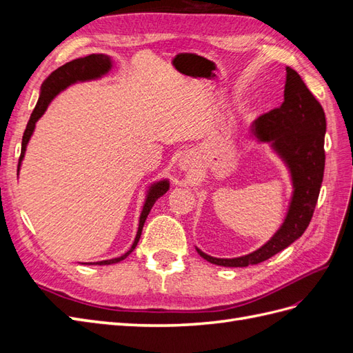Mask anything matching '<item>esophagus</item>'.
I'll use <instances>...</instances> for the list:
<instances>
[{"label": "esophagus", "instance_id": "obj_1", "mask_svg": "<svg viewBox=\"0 0 353 353\" xmlns=\"http://www.w3.org/2000/svg\"><path fill=\"white\" fill-rule=\"evenodd\" d=\"M193 166H194V163H193V159H191V157H185L179 162V168L183 170H191V169H193Z\"/></svg>", "mask_w": 353, "mask_h": 353}]
</instances>
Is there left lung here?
<instances>
[{"label": "left lung", "mask_w": 353, "mask_h": 353, "mask_svg": "<svg viewBox=\"0 0 353 353\" xmlns=\"http://www.w3.org/2000/svg\"><path fill=\"white\" fill-rule=\"evenodd\" d=\"M285 72L283 104L259 116L252 123V134L259 143H268L288 168L293 194L287 215L271 240L240 258H213L196 248L201 258L210 263L231 268L261 263L296 241L312 219L325 166V113L301 74L292 68Z\"/></svg>", "instance_id": "left-lung-1"}]
</instances>
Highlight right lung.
<instances>
[{
	"mask_svg": "<svg viewBox=\"0 0 353 353\" xmlns=\"http://www.w3.org/2000/svg\"><path fill=\"white\" fill-rule=\"evenodd\" d=\"M112 66H113V61L109 56H105V54H90L87 57H81V59H77V60H72V61L66 63V65H63L61 68H59L57 70L52 72L50 77L44 81V83H42V87H41V94H39L38 103L35 105L34 112H32V114H30V119L26 125V130H25V134H23V138H22V153H20L19 165H17V175H19V170H20V165H22V160H23L25 153H26V145L30 140L32 134H34V131H35V125H37L39 117L46 113V110L50 105V103L52 101V99H54L56 95L59 92H61L63 90H66L68 87H70L72 83L94 81V79H99V78L104 77V74H108L110 72ZM168 190H169V181L168 179L157 181V183H154V184L148 187L144 206H143L141 215H140V222H138L137 236H135V240H134L130 250H128L125 254L119 256V258L100 261V262H90V263H85V265H112V263H117V262L123 261L128 254H131L132 250L137 248L138 241H140L144 222L148 216V213H150L156 200L159 197H162Z\"/></svg>",
	"mask_w": 353,
	"mask_h": 353,
	"instance_id": "obj_1",
	"label": "right lung"
}]
</instances>
